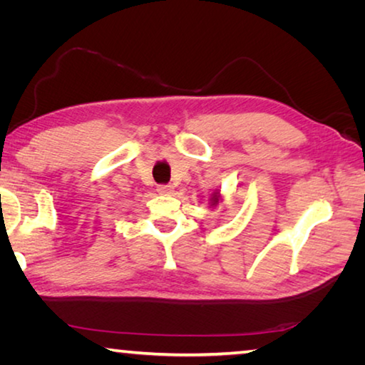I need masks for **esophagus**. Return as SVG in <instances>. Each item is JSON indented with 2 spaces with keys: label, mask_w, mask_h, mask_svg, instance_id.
Masks as SVG:
<instances>
[{
  "label": "esophagus",
  "mask_w": 365,
  "mask_h": 365,
  "mask_svg": "<svg viewBox=\"0 0 365 365\" xmlns=\"http://www.w3.org/2000/svg\"><path fill=\"white\" fill-rule=\"evenodd\" d=\"M158 193H160V195H172V193H174V187H172V185H169V183L158 185Z\"/></svg>",
  "instance_id": "esophagus-1"
}]
</instances>
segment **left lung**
<instances>
[{"mask_svg":"<svg viewBox=\"0 0 365 365\" xmlns=\"http://www.w3.org/2000/svg\"><path fill=\"white\" fill-rule=\"evenodd\" d=\"M217 200H219V196H217V193H215V195L212 196V205H215V202H217Z\"/></svg>","mask_w":365,"mask_h":365,"instance_id":"obj_1","label":"left lung"}]
</instances>
